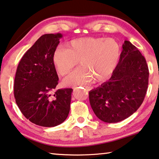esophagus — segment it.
<instances>
[{
	"mask_svg": "<svg viewBox=\"0 0 159 159\" xmlns=\"http://www.w3.org/2000/svg\"><path fill=\"white\" fill-rule=\"evenodd\" d=\"M84 88H85V89H86L87 90H91V89H92V88L90 87V86H84Z\"/></svg>",
	"mask_w": 159,
	"mask_h": 159,
	"instance_id": "34e87169",
	"label": "esophagus"
}]
</instances>
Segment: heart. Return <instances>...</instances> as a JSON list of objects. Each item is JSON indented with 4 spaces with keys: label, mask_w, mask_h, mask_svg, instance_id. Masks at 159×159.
<instances>
[{
    "label": "heart",
    "mask_w": 159,
    "mask_h": 159,
    "mask_svg": "<svg viewBox=\"0 0 159 159\" xmlns=\"http://www.w3.org/2000/svg\"><path fill=\"white\" fill-rule=\"evenodd\" d=\"M120 53V44L114 39L82 37L70 41L67 48H57L52 63L57 72L65 75L79 61L81 66L70 73L64 84L85 85L93 79L98 82L107 79L117 66Z\"/></svg>",
    "instance_id": "heart-1"
}]
</instances>
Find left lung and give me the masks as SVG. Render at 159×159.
<instances>
[{
	"mask_svg": "<svg viewBox=\"0 0 159 159\" xmlns=\"http://www.w3.org/2000/svg\"><path fill=\"white\" fill-rule=\"evenodd\" d=\"M148 75L144 57L134 45L125 40L111 78L89 92L90 104L95 115L107 123L129 117L142 104Z\"/></svg>",
	"mask_w": 159,
	"mask_h": 159,
	"instance_id": "obj_1",
	"label": "left lung"
}]
</instances>
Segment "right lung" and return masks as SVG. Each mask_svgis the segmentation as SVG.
I'll list each match as a JSON object with an SVG mask.
<instances>
[{"label": "right lung", "mask_w": 159, "mask_h": 159, "mask_svg": "<svg viewBox=\"0 0 159 159\" xmlns=\"http://www.w3.org/2000/svg\"><path fill=\"white\" fill-rule=\"evenodd\" d=\"M62 34H46L23 55L17 68L14 96L27 120L42 127H55L66 119L70 111L72 89H59L52 54Z\"/></svg>", "instance_id": "obj_1"}]
</instances>
